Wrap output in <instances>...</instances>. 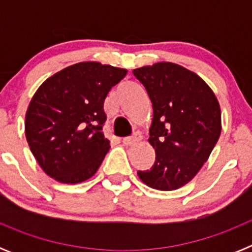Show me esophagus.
Wrapping results in <instances>:
<instances>
[{
    "label": "esophagus",
    "mask_w": 252,
    "mask_h": 252,
    "mask_svg": "<svg viewBox=\"0 0 252 252\" xmlns=\"http://www.w3.org/2000/svg\"><path fill=\"white\" fill-rule=\"evenodd\" d=\"M140 140H141V136H140V135H135V136L124 137L122 142H124V145L131 146V145H135V144H136V142H139Z\"/></svg>",
    "instance_id": "esophagus-1"
}]
</instances>
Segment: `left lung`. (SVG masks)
I'll use <instances>...</instances> for the list:
<instances>
[{
	"instance_id": "obj_1",
	"label": "left lung",
	"mask_w": 252,
	"mask_h": 252,
	"mask_svg": "<svg viewBox=\"0 0 252 252\" xmlns=\"http://www.w3.org/2000/svg\"><path fill=\"white\" fill-rule=\"evenodd\" d=\"M153 103L149 142L155 162L137 171L158 190H175L201 170L221 135V108L208 84L194 72L170 62L133 69Z\"/></svg>"
}]
</instances>
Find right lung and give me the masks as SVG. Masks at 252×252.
Segmentation results:
<instances>
[{
  "label": "right lung",
  "instance_id": "1",
  "mask_svg": "<svg viewBox=\"0 0 252 252\" xmlns=\"http://www.w3.org/2000/svg\"><path fill=\"white\" fill-rule=\"evenodd\" d=\"M127 70L82 62L62 69L37 88L25 116L30 150L46 174L77 184L98 170L110 140L102 132L103 103Z\"/></svg>",
  "mask_w": 252,
  "mask_h": 252
}]
</instances>
